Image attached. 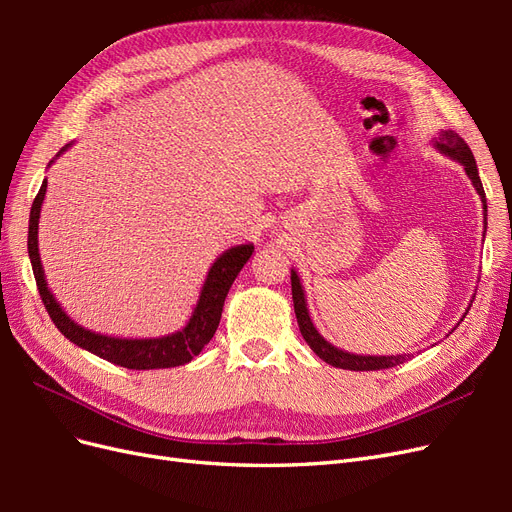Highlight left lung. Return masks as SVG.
I'll return each instance as SVG.
<instances>
[{
  "instance_id": "8db88e82",
  "label": "left lung",
  "mask_w": 512,
  "mask_h": 512,
  "mask_svg": "<svg viewBox=\"0 0 512 512\" xmlns=\"http://www.w3.org/2000/svg\"><path fill=\"white\" fill-rule=\"evenodd\" d=\"M438 151H442L444 156L457 160L463 170H466V175L472 179V185L476 188L480 200H483V209L487 213V198H485V190H483V183H480L478 177V168H476V160L472 156V151L468 147V143L463 141V138L453 132V130H444L440 132V136L436 138V143H433ZM290 282H292V303H294V314H297V322H299V329L301 335L307 342V346L312 348L324 363H329L333 367L339 369H350V371H376V369H389L395 365L406 363L410 359V354H397V356H363V354H352L346 350H339L333 344H329L327 339H324L316 327L312 318H309L307 312V301H305V292L301 286V280L297 271H290Z\"/></svg>"
}]
</instances>
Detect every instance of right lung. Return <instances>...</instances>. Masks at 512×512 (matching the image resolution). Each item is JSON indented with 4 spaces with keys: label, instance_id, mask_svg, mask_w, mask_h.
<instances>
[{
    "label": "right lung",
    "instance_id": "add662e5",
    "mask_svg": "<svg viewBox=\"0 0 512 512\" xmlns=\"http://www.w3.org/2000/svg\"><path fill=\"white\" fill-rule=\"evenodd\" d=\"M68 147L70 145L61 149L57 153V158ZM44 194H46V179L42 181L40 192L34 198L32 213H29L27 252H29V260H32L40 299L46 307V312H49L51 320L55 322V327L61 331V335L68 337L70 342L79 348L100 356V359L121 367H128V369L177 367V365L190 363L194 356H198L200 350L211 342L215 331H218L226 294L245 262L250 260L254 245L245 243V245L230 247V250H226L218 260L213 262V267L209 269L207 280L203 284V290H200V297L192 312V318L181 331L164 335V337H149V339L100 335L96 331L81 327V324H76L64 309H61V305L53 297V292L49 290V284H46L42 260L38 252V222H40Z\"/></svg>",
    "mask_w": 512,
    "mask_h": 512
}]
</instances>
